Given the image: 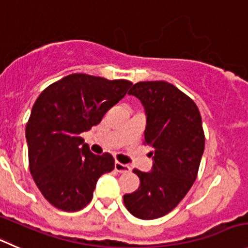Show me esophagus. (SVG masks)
Wrapping results in <instances>:
<instances>
[{
    "instance_id": "esophagus-1",
    "label": "esophagus",
    "mask_w": 248,
    "mask_h": 248,
    "mask_svg": "<svg viewBox=\"0 0 248 248\" xmlns=\"http://www.w3.org/2000/svg\"><path fill=\"white\" fill-rule=\"evenodd\" d=\"M114 169L118 173H129V171H130V167L126 166V164L120 163V162H115Z\"/></svg>"
}]
</instances>
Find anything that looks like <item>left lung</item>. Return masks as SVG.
I'll list each match as a JSON object with an SVG mask.
<instances>
[{
	"mask_svg": "<svg viewBox=\"0 0 248 248\" xmlns=\"http://www.w3.org/2000/svg\"><path fill=\"white\" fill-rule=\"evenodd\" d=\"M128 93L145 106L143 145L153 148V166L147 173L134 169L140 186L123 200L136 218L157 219L173 211L196 180L204 151L202 118L196 103L167 81L136 82Z\"/></svg>",
	"mask_w": 248,
	"mask_h": 248,
	"instance_id": "1",
	"label": "left lung"
}]
</instances>
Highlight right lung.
I'll use <instances>...</instances> for the list:
<instances>
[{"mask_svg":"<svg viewBox=\"0 0 248 248\" xmlns=\"http://www.w3.org/2000/svg\"><path fill=\"white\" fill-rule=\"evenodd\" d=\"M131 85L77 73L47 86L35 101L25 129L29 169L53 207L80 211L93 200L98 178L114 169L110 153L93 155L80 135L97 125Z\"/></svg>","mask_w":248,"mask_h":248,"instance_id":"obj_1","label":"right lung"}]
</instances>
